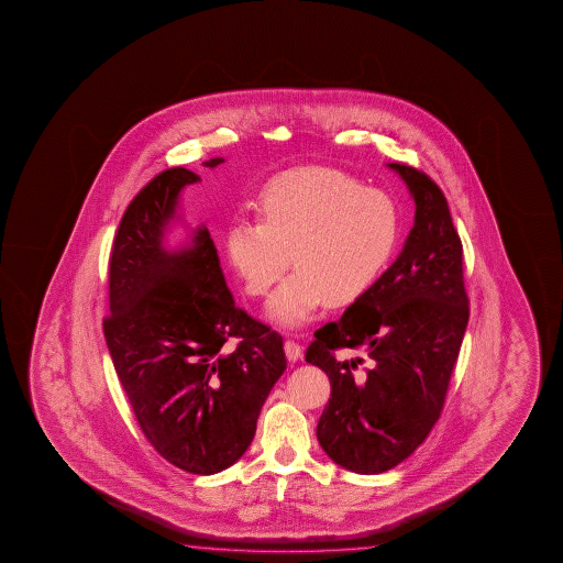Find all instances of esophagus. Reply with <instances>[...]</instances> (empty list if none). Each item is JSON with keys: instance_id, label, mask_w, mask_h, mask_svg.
<instances>
[{"instance_id": "esophagus-1", "label": "esophagus", "mask_w": 563, "mask_h": 563, "mask_svg": "<svg viewBox=\"0 0 563 563\" xmlns=\"http://www.w3.org/2000/svg\"><path fill=\"white\" fill-rule=\"evenodd\" d=\"M284 349H286V356L289 363H297L299 358H303V346L296 343V341H286Z\"/></svg>"}]
</instances>
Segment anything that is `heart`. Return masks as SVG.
<instances>
[{
	"label": "heart",
	"instance_id": "b5f03b06",
	"mask_svg": "<svg viewBox=\"0 0 563 563\" xmlns=\"http://www.w3.org/2000/svg\"><path fill=\"white\" fill-rule=\"evenodd\" d=\"M260 222L234 220L227 252L246 294L264 297L286 274H296L269 303L272 321L299 327L317 307L349 306L388 266L400 240L396 200L334 169L284 173L267 185Z\"/></svg>",
	"mask_w": 563,
	"mask_h": 563
}]
</instances>
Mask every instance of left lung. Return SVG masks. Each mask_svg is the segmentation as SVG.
Segmentation results:
<instances>
[{
  "mask_svg": "<svg viewBox=\"0 0 563 563\" xmlns=\"http://www.w3.org/2000/svg\"><path fill=\"white\" fill-rule=\"evenodd\" d=\"M408 185L416 219L404 250L374 286L334 323L314 333L307 363L331 380L317 439L336 465L378 475L400 465L441 416L468 323L463 244L448 200L426 173L388 163ZM341 347L364 350L344 362Z\"/></svg>",
  "mask_w": 563,
  "mask_h": 563,
  "instance_id": "1",
  "label": "left lung"
}]
</instances>
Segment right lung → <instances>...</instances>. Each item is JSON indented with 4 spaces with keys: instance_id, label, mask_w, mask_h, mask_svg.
Here are the masks:
<instances>
[{
    "instance_id": "add662e5",
    "label": "right lung",
    "mask_w": 563,
    "mask_h": 563,
    "mask_svg": "<svg viewBox=\"0 0 563 563\" xmlns=\"http://www.w3.org/2000/svg\"><path fill=\"white\" fill-rule=\"evenodd\" d=\"M197 181L185 167L165 169L125 209L110 254L104 336L155 451L187 473L214 475L246 453L287 361L282 334L234 303L207 227L191 230L185 246H165L179 195Z\"/></svg>"
}]
</instances>
